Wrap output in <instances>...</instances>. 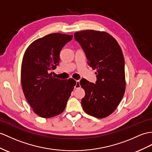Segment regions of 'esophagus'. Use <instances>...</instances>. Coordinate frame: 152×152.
Returning a JSON list of instances; mask_svg holds the SVG:
<instances>
[{
	"label": "esophagus",
	"instance_id": "esophagus-1",
	"mask_svg": "<svg viewBox=\"0 0 152 152\" xmlns=\"http://www.w3.org/2000/svg\"><path fill=\"white\" fill-rule=\"evenodd\" d=\"M80 87V81L78 80H76V84L75 85V88H78Z\"/></svg>",
	"mask_w": 152,
	"mask_h": 152
}]
</instances>
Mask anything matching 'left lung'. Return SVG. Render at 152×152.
<instances>
[{
    "label": "left lung",
    "instance_id": "obj_1",
    "mask_svg": "<svg viewBox=\"0 0 152 152\" xmlns=\"http://www.w3.org/2000/svg\"><path fill=\"white\" fill-rule=\"evenodd\" d=\"M74 37L83 48L88 65L97 69L95 84L85 79L80 81L85 91L81 100L83 110L96 118L108 117L115 110L124 94L123 51L117 40L106 32L81 31L75 33Z\"/></svg>",
    "mask_w": 152,
    "mask_h": 152
}]
</instances>
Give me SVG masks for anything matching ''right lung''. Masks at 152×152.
I'll return each mask as SVG.
<instances>
[{"label":"right lung","mask_w":152,"mask_h":152,"mask_svg":"<svg viewBox=\"0 0 152 152\" xmlns=\"http://www.w3.org/2000/svg\"><path fill=\"white\" fill-rule=\"evenodd\" d=\"M72 35L51 33L33 42L26 50L21 68V84L33 112L43 118L63 112L76 84L75 80L55 78L50 71L60 61V52Z\"/></svg>","instance_id":"right-lung-1"}]
</instances>
